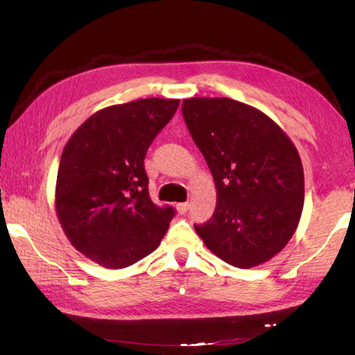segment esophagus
Instances as JSON below:
<instances>
[{
  "mask_svg": "<svg viewBox=\"0 0 355 355\" xmlns=\"http://www.w3.org/2000/svg\"><path fill=\"white\" fill-rule=\"evenodd\" d=\"M188 208H189V203H188V202L177 203V211H178L180 214H184L186 211H188Z\"/></svg>",
  "mask_w": 355,
  "mask_h": 355,
  "instance_id": "34e87169",
  "label": "esophagus"
}]
</instances>
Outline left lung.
I'll list each match as a JSON object with an SVG mask.
<instances>
[{
  "instance_id": "8db88e82",
  "label": "left lung",
  "mask_w": 355,
  "mask_h": 355,
  "mask_svg": "<svg viewBox=\"0 0 355 355\" xmlns=\"http://www.w3.org/2000/svg\"><path fill=\"white\" fill-rule=\"evenodd\" d=\"M183 117L216 186V209L197 235L220 260L249 269L271 260L304 208L302 161L266 114L232 98H186Z\"/></svg>"
}]
</instances>
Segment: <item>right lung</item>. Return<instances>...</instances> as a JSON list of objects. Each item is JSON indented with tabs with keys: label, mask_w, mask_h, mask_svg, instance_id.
Wrapping results in <instances>:
<instances>
[{
	"label": "right lung",
	"mask_w": 355,
	"mask_h": 355,
	"mask_svg": "<svg viewBox=\"0 0 355 355\" xmlns=\"http://www.w3.org/2000/svg\"><path fill=\"white\" fill-rule=\"evenodd\" d=\"M178 103L141 98L107 106L65 144L56 214L71 245L100 266H131L152 254L169 228L175 209L150 199L144 158Z\"/></svg>",
	"instance_id": "1"
}]
</instances>
